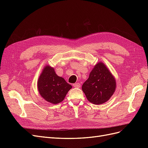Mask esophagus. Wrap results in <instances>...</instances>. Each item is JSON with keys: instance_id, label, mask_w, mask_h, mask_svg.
Listing matches in <instances>:
<instances>
[{"instance_id": "esophagus-1", "label": "esophagus", "mask_w": 148, "mask_h": 148, "mask_svg": "<svg viewBox=\"0 0 148 148\" xmlns=\"http://www.w3.org/2000/svg\"><path fill=\"white\" fill-rule=\"evenodd\" d=\"M73 86L75 88H79L80 86H81V84H80V83H76L73 84Z\"/></svg>"}]
</instances>
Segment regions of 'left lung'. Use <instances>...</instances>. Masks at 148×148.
<instances>
[{
  "instance_id": "8db88e82",
  "label": "left lung",
  "mask_w": 148,
  "mask_h": 148,
  "mask_svg": "<svg viewBox=\"0 0 148 148\" xmlns=\"http://www.w3.org/2000/svg\"><path fill=\"white\" fill-rule=\"evenodd\" d=\"M115 88V78L102 62H99L94 66L88 79L82 86L87 99L97 105L108 101L113 95Z\"/></svg>"
}]
</instances>
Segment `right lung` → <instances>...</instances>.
<instances>
[{"label": "right lung", "instance_id": "1", "mask_svg": "<svg viewBox=\"0 0 148 148\" xmlns=\"http://www.w3.org/2000/svg\"><path fill=\"white\" fill-rule=\"evenodd\" d=\"M71 88L64 78L57 75L54 69L49 65L44 67L38 81V91L43 99L57 104L64 99Z\"/></svg>", "mask_w": 148, "mask_h": 148}]
</instances>
